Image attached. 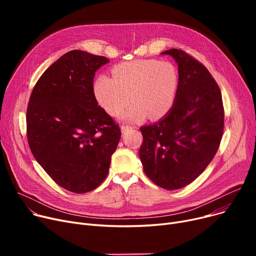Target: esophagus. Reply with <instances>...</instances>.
I'll use <instances>...</instances> for the list:
<instances>
[{
	"instance_id": "1",
	"label": "esophagus",
	"mask_w": 256,
	"mask_h": 256,
	"mask_svg": "<svg viewBox=\"0 0 256 256\" xmlns=\"http://www.w3.org/2000/svg\"><path fill=\"white\" fill-rule=\"evenodd\" d=\"M130 128H132V126L124 124L122 126H121V132H128V130H130Z\"/></svg>"
}]
</instances>
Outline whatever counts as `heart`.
Wrapping results in <instances>:
<instances>
[{"instance_id": "1", "label": "heart", "mask_w": 256, "mask_h": 256, "mask_svg": "<svg viewBox=\"0 0 256 256\" xmlns=\"http://www.w3.org/2000/svg\"><path fill=\"white\" fill-rule=\"evenodd\" d=\"M112 74L113 78L98 76L93 87L98 102L111 115H118L132 100L121 118L158 119L176 102L180 72L170 61L141 59L121 63L114 67Z\"/></svg>"}]
</instances>
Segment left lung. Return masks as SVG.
<instances>
[{"mask_svg": "<svg viewBox=\"0 0 256 256\" xmlns=\"http://www.w3.org/2000/svg\"><path fill=\"white\" fill-rule=\"evenodd\" d=\"M162 54L178 62V96L163 119L140 128L139 156L152 182L178 190L196 180L218 152L224 108L220 88L202 63L178 48Z\"/></svg>", "mask_w": 256, "mask_h": 256, "instance_id": "left-lung-1", "label": "left lung"}]
</instances>
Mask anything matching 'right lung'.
Instances as JSON below:
<instances>
[{
	"instance_id": "obj_1",
	"label": "right lung",
	"mask_w": 256,
	"mask_h": 256,
	"mask_svg": "<svg viewBox=\"0 0 256 256\" xmlns=\"http://www.w3.org/2000/svg\"><path fill=\"white\" fill-rule=\"evenodd\" d=\"M109 59L74 50L39 78L26 109V138L39 165L65 190L98 188L109 172L121 132L98 106L93 78Z\"/></svg>"
}]
</instances>
